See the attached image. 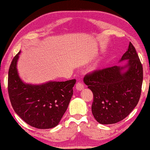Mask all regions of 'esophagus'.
Instances as JSON below:
<instances>
[{"label":"esophagus","instance_id":"esophagus-1","mask_svg":"<svg viewBox=\"0 0 150 150\" xmlns=\"http://www.w3.org/2000/svg\"><path fill=\"white\" fill-rule=\"evenodd\" d=\"M76 88H77L78 91H82L84 88L83 83L81 82V81H79V82H77V84H76Z\"/></svg>","mask_w":150,"mask_h":150}]
</instances>
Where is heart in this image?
I'll return each instance as SVG.
<instances>
[{
  "label": "heart",
  "mask_w": 150,
  "mask_h": 150,
  "mask_svg": "<svg viewBox=\"0 0 150 150\" xmlns=\"http://www.w3.org/2000/svg\"><path fill=\"white\" fill-rule=\"evenodd\" d=\"M97 66V64H96V65H95V66H94V67H96Z\"/></svg>",
  "instance_id": "1"
}]
</instances>
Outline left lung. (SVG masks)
<instances>
[{"mask_svg": "<svg viewBox=\"0 0 150 150\" xmlns=\"http://www.w3.org/2000/svg\"><path fill=\"white\" fill-rule=\"evenodd\" d=\"M115 66L87 74L84 83L92 91L94 100L92 112L100 124H114L129 115L139 101L143 81V68L131 42Z\"/></svg>", "mask_w": 150, "mask_h": 150, "instance_id": "1", "label": "left lung"}]
</instances>
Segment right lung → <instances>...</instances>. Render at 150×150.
<instances>
[{
    "instance_id": "1",
    "label": "right lung",
    "mask_w": 150,
    "mask_h": 150,
    "mask_svg": "<svg viewBox=\"0 0 150 150\" xmlns=\"http://www.w3.org/2000/svg\"><path fill=\"white\" fill-rule=\"evenodd\" d=\"M20 52L12 59L8 71V91L13 110L31 127L40 129L55 127L67 110L76 80L40 84L24 83L17 69Z\"/></svg>"
}]
</instances>
